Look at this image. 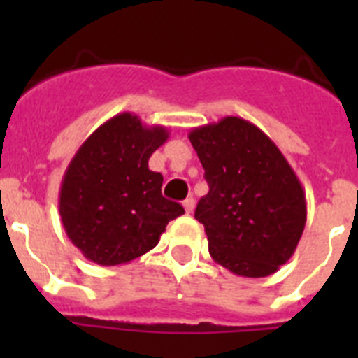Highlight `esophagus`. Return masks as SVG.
<instances>
[{
  "mask_svg": "<svg viewBox=\"0 0 358 358\" xmlns=\"http://www.w3.org/2000/svg\"><path fill=\"white\" fill-rule=\"evenodd\" d=\"M182 206H185L186 213H192V211H194V208H195L194 197H188V199H186V201L182 202Z\"/></svg>",
  "mask_w": 358,
  "mask_h": 358,
  "instance_id": "1",
  "label": "esophagus"
}]
</instances>
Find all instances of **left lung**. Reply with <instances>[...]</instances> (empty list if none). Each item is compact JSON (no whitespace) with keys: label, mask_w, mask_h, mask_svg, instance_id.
Instances as JSON below:
<instances>
[{"label":"left lung","mask_w":358,"mask_h":358,"mask_svg":"<svg viewBox=\"0 0 358 358\" xmlns=\"http://www.w3.org/2000/svg\"><path fill=\"white\" fill-rule=\"evenodd\" d=\"M210 192L195 218L210 255L236 276L265 278L287 264L306 224L305 189L271 138L226 116L188 134Z\"/></svg>","instance_id":"8db88e82"}]
</instances>
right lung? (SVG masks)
<instances>
[{
	"mask_svg": "<svg viewBox=\"0 0 358 358\" xmlns=\"http://www.w3.org/2000/svg\"><path fill=\"white\" fill-rule=\"evenodd\" d=\"M163 125L132 113L102 123L69 161L59 192L66 235L87 260L129 264L154 249L166 224L185 208L161 195L163 176L148 157L169 140Z\"/></svg>",
	"mask_w": 358,
	"mask_h": 358,
	"instance_id": "add662e5",
	"label": "right lung"
}]
</instances>
